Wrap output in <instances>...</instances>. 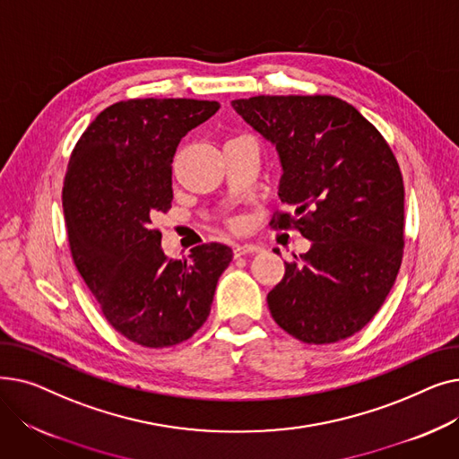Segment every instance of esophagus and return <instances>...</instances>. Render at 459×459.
Masks as SVG:
<instances>
[{
  "label": "esophagus",
  "mask_w": 459,
  "mask_h": 459,
  "mask_svg": "<svg viewBox=\"0 0 459 459\" xmlns=\"http://www.w3.org/2000/svg\"><path fill=\"white\" fill-rule=\"evenodd\" d=\"M262 247L256 244H236L234 246V256H242L249 253H258Z\"/></svg>",
  "instance_id": "obj_1"
}]
</instances>
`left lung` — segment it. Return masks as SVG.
I'll return each instance as SVG.
<instances>
[{
    "instance_id": "8db88e82",
    "label": "left lung",
    "mask_w": 459,
    "mask_h": 459,
    "mask_svg": "<svg viewBox=\"0 0 459 459\" xmlns=\"http://www.w3.org/2000/svg\"><path fill=\"white\" fill-rule=\"evenodd\" d=\"M234 111L270 141L282 167L279 199L310 249L284 264L268 294L273 320L307 344L363 329L396 281L403 251V180L387 141L334 96H253Z\"/></svg>"
}]
</instances>
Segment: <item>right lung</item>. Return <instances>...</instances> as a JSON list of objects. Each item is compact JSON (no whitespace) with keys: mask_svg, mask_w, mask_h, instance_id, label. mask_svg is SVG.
I'll return each instance as SVG.
<instances>
[{"mask_svg":"<svg viewBox=\"0 0 459 459\" xmlns=\"http://www.w3.org/2000/svg\"><path fill=\"white\" fill-rule=\"evenodd\" d=\"M217 109V102L189 99L117 102L72 151L63 186L72 258L106 320L135 344L167 348L193 336L232 260L223 244L169 260L161 232L151 227L171 208L178 143Z\"/></svg>","mask_w":459,"mask_h":459,"instance_id":"obj_1","label":"right lung"}]
</instances>
